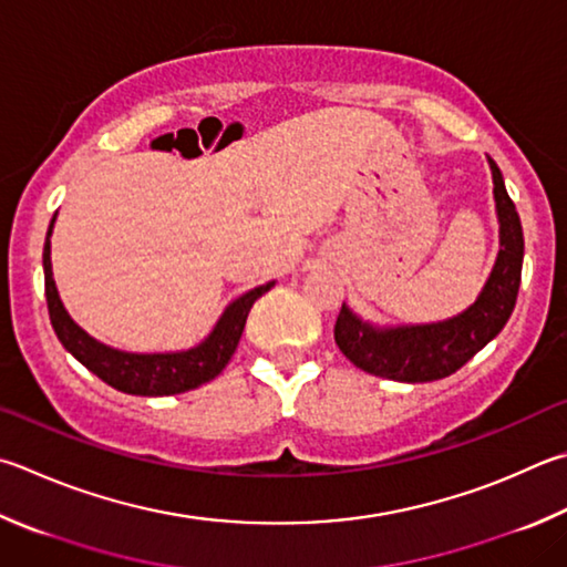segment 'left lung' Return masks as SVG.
I'll return each instance as SVG.
<instances>
[{
	"label": "left lung",
	"instance_id": "left-lung-1",
	"mask_svg": "<svg viewBox=\"0 0 567 567\" xmlns=\"http://www.w3.org/2000/svg\"><path fill=\"white\" fill-rule=\"evenodd\" d=\"M491 173L501 220V252L478 300L449 322L399 329L362 324L342 305L334 322V342L354 367L396 382H436L458 372L508 322L520 287L523 228L493 161Z\"/></svg>",
	"mask_w": 567,
	"mask_h": 567
}]
</instances>
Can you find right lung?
I'll use <instances>...</instances> for the list:
<instances>
[{"label":"right lung","mask_w":567,"mask_h":567,"mask_svg":"<svg viewBox=\"0 0 567 567\" xmlns=\"http://www.w3.org/2000/svg\"><path fill=\"white\" fill-rule=\"evenodd\" d=\"M54 225V220H51ZM44 243V290H47V307L51 327L71 354H74L89 372H94L101 382L123 391V394L136 396H166V394H181L200 386L210 379L218 377L225 364L230 362L235 347L240 342V334L245 329V319H248L250 307L257 297H262L270 290L272 282L255 287L240 300H235L220 322L215 324L210 337L203 344L188 349V352L176 354H128L118 352V349L104 347L96 339H91L84 329L76 327L59 300L54 277H51V260H49V235Z\"/></svg>","instance_id":"add662e5"}]
</instances>
